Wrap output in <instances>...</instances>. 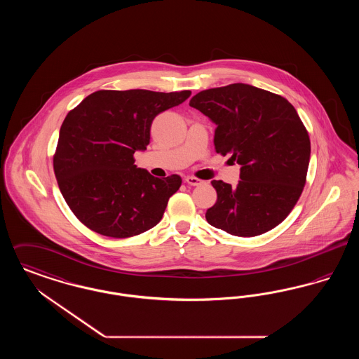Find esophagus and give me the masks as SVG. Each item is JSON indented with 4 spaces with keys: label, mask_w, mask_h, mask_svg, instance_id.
I'll list each match as a JSON object with an SVG mask.
<instances>
[{
    "label": "esophagus",
    "mask_w": 359,
    "mask_h": 359,
    "mask_svg": "<svg viewBox=\"0 0 359 359\" xmlns=\"http://www.w3.org/2000/svg\"><path fill=\"white\" fill-rule=\"evenodd\" d=\"M184 180H186V183L189 184V186H201V184H203V180H201L198 177H194V176H187Z\"/></svg>",
    "instance_id": "34e87169"
}]
</instances>
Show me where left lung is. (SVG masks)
<instances>
[{"mask_svg":"<svg viewBox=\"0 0 359 359\" xmlns=\"http://www.w3.org/2000/svg\"><path fill=\"white\" fill-rule=\"evenodd\" d=\"M189 106L215 123L217 154L237 160L238 184L212 180L217 203L205 212L211 226L237 237H256L283 222L306 184L311 142L285 98L245 83L208 88Z\"/></svg>","mask_w":359,"mask_h":359,"instance_id":"1","label":"left lung"}]
</instances>
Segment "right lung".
Instances as JSON below:
<instances>
[{
	"label": "right lung",
	"mask_w": 359,
	"mask_h": 359,
	"mask_svg": "<svg viewBox=\"0 0 359 359\" xmlns=\"http://www.w3.org/2000/svg\"><path fill=\"white\" fill-rule=\"evenodd\" d=\"M189 95V90H100L67 114L53 171L71 211L90 230L128 238L161 221L182 177H154L137 168L133 154L147 149L154 117Z\"/></svg>",
	"instance_id": "add662e5"
}]
</instances>
